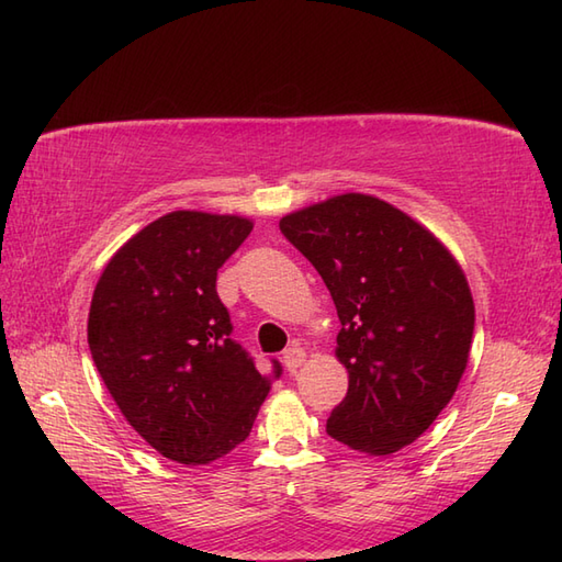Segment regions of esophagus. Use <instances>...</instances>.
Listing matches in <instances>:
<instances>
[{
  "instance_id": "34e87169",
  "label": "esophagus",
  "mask_w": 562,
  "mask_h": 562,
  "mask_svg": "<svg viewBox=\"0 0 562 562\" xmlns=\"http://www.w3.org/2000/svg\"><path fill=\"white\" fill-rule=\"evenodd\" d=\"M304 360H306V352L300 348V345H292V348H288L282 355V364L288 372H296V369L304 364Z\"/></svg>"
}]
</instances>
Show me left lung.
I'll list each match as a JSON object with an SVG mask.
<instances>
[{
  "label": "left lung",
  "mask_w": 562,
  "mask_h": 562,
  "mask_svg": "<svg viewBox=\"0 0 562 562\" xmlns=\"http://www.w3.org/2000/svg\"><path fill=\"white\" fill-rule=\"evenodd\" d=\"M336 302L338 360L350 374L326 432L384 457L451 401L469 362L473 296L459 262L389 202L348 193L280 220Z\"/></svg>",
  "instance_id": "8db88e82"
}]
</instances>
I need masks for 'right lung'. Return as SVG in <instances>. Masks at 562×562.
<instances>
[{
  "instance_id": "1",
  "label": "right lung",
  "mask_w": 562,
  "mask_h": 562,
  "mask_svg": "<svg viewBox=\"0 0 562 562\" xmlns=\"http://www.w3.org/2000/svg\"><path fill=\"white\" fill-rule=\"evenodd\" d=\"M250 229L229 214H164L93 290V364L137 435L178 463H210L246 441L270 391L217 294V270Z\"/></svg>"
}]
</instances>
